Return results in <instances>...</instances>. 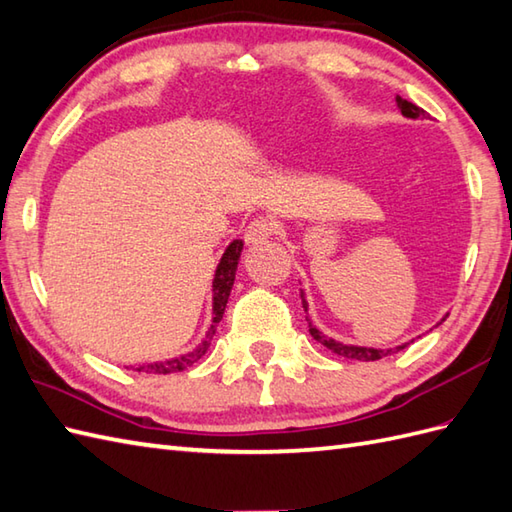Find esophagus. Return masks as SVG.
I'll list each match as a JSON object with an SVG mask.
<instances>
[{
  "mask_svg": "<svg viewBox=\"0 0 512 512\" xmlns=\"http://www.w3.org/2000/svg\"><path fill=\"white\" fill-rule=\"evenodd\" d=\"M273 234H276V221H271L267 217H258L245 228V241L249 245H260L267 239H271Z\"/></svg>",
  "mask_w": 512,
  "mask_h": 512,
  "instance_id": "obj_1",
  "label": "esophagus"
}]
</instances>
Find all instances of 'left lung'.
Instances as JSON below:
<instances>
[{"label":"left lung","instance_id":"1","mask_svg":"<svg viewBox=\"0 0 512 512\" xmlns=\"http://www.w3.org/2000/svg\"><path fill=\"white\" fill-rule=\"evenodd\" d=\"M395 102H397V108L402 110V115L404 117H408V119H426L428 115H426V110H421L419 106H415L413 102H406V99H402L400 95L395 97ZM302 304H304V310L308 313V302H306V295H304V291H302ZM306 321H308V330H310V334H313V339L315 341H319L321 345H326L328 350H332L336 356H343V358H354V360H378V358H382V356H389V354H395V352H400V350H404L406 345H410V343H402V345H397V347H389V350H378V347H360V345H347V343H341V341H336V339H332V336H326L323 332H319L317 330V326H313V321H310L308 317H306Z\"/></svg>","mask_w":512,"mask_h":512}]
</instances>
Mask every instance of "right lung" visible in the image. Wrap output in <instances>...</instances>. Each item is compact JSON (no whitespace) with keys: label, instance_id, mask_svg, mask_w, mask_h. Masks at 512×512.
Masks as SVG:
<instances>
[{"label":"right lung","instance_id":"add662e5","mask_svg":"<svg viewBox=\"0 0 512 512\" xmlns=\"http://www.w3.org/2000/svg\"><path fill=\"white\" fill-rule=\"evenodd\" d=\"M241 252H243V241L236 239V241H232L226 247V252H223V256L219 260L217 271H215V278H213V323H210V328H208L206 336L202 339V343H199L195 350H191L189 354H182V356H176V358H171V360H162V363L141 365V367H136V371H145V373H176V371H184V369H189L191 365H195L197 360L208 352L210 341H213L219 321H221L223 313H226V304H228V297H230L232 284H234V278H236V267H239Z\"/></svg>","mask_w":512,"mask_h":512}]
</instances>
